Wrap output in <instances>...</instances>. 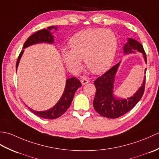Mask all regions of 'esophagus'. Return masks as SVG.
<instances>
[{
    "mask_svg": "<svg viewBox=\"0 0 159 159\" xmlns=\"http://www.w3.org/2000/svg\"><path fill=\"white\" fill-rule=\"evenodd\" d=\"M80 82H81L82 85H85V84L89 83V80L86 78H83V79L80 80Z\"/></svg>",
    "mask_w": 159,
    "mask_h": 159,
    "instance_id": "esophagus-1",
    "label": "esophagus"
}]
</instances>
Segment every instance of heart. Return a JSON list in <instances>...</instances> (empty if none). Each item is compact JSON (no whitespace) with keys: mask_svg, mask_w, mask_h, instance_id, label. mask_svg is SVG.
Instances as JSON below:
<instances>
[{"mask_svg":"<svg viewBox=\"0 0 159 159\" xmlns=\"http://www.w3.org/2000/svg\"><path fill=\"white\" fill-rule=\"evenodd\" d=\"M71 48H64L61 54L71 72H79L84 57L86 66L93 73H101L111 66L116 56L117 40L108 29H88L77 33L70 40Z\"/></svg>","mask_w":159,"mask_h":159,"instance_id":"obj_1","label":"heart"}]
</instances>
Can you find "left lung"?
Segmentation results:
<instances>
[{
    "label": "left lung",
    "instance_id": "left-lung-1",
    "mask_svg": "<svg viewBox=\"0 0 159 159\" xmlns=\"http://www.w3.org/2000/svg\"><path fill=\"white\" fill-rule=\"evenodd\" d=\"M133 50H137L138 52L142 53L145 61L147 62L146 54L142 44L137 40L128 38V42L124 46V52L134 53ZM120 64V62L116 64L107 72L97 78L94 81L96 88L93 102L94 109L100 116L111 119L119 117L130 111L142 98L145 90L146 76H144L142 85L133 96L127 99H119L114 96V79ZM146 72V69L145 74Z\"/></svg>",
    "mask_w": 159,
    "mask_h": 159
}]
</instances>
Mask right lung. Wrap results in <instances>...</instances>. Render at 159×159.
Returning a JSON list of instances; mask_svg holds the SVG:
<instances>
[{
  "instance_id": "add662e5",
  "label": "right lung",
  "mask_w": 159,
  "mask_h": 159,
  "mask_svg": "<svg viewBox=\"0 0 159 159\" xmlns=\"http://www.w3.org/2000/svg\"><path fill=\"white\" fill-rule=\"evenodd\" d=\"M52 29H55V31L57 30V27L52 26H49L47 29L39 30V31L33 33L26 40V42L24 43L23 48H26V47L38 43H52L54 42V37L50 31ZM23 52L24 50H22L18 56V59L17 60L16 66V70L18 68L20 59L21 58ZM80 86H81V83L79 81V80L76 79L75 77H72L66 80L65 90H64L61 98L59 100V102L51 109L45 111H37L30 109L28 107H27L32 113L39 117L48 120L56 119V118L61 116L64 113H66V111L70 107L71 103L72 102L74 93Z\"/></svg>"
}]
</instances>
